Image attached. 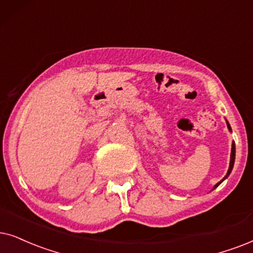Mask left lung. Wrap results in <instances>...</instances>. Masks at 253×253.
<instances>
[{
    "label": "left lung",
    "instance_id": "obj_1",
    "mask_svg": "<svg viewBox=\"0 0 253 253\" xmlns=\"http://www.w3.org/2000/svg\"><path fill=\"white\" fill-rule=\"evenodd\" d=\"M226 124H228V128H229L230 130H231V127H230L229 123H226ZM235 155H236V147H235V142H232V148H231V159H230V166H229V170H228V172H226V175H225V176H224V178H223L222 181L218 182V183H217V184L215 185V188L218 187V185H219L220 183H222V182L224 181L225 178L228 177L229 175H230V172H231L232 168H233V164H235ZM215 188H213V189H215Z\"/></svg>",
    "mask_w": 253,
    "mask_h": 253
}]
</instances>
